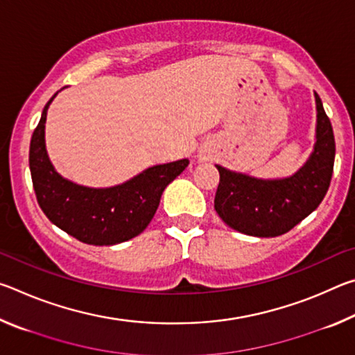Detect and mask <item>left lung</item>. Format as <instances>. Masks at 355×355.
<instances>
[{
	"instance_id": "1",
	"label": "left lung",
	"mask_w": 355,
	"mask_h": 355,
	"mask_svg": "<svg viewBox=\"0 0 355 355\" xmlns=\"http://www.w3.org/2000/svg\"><path fill=\"white\" fill-rule=\"evenodd\" d=\"M315 100L316 142L307 163L294 175L261 180L216 166L220 178L214 209L233 230L258 238L284 235L322 202L332 180L335 137L316 92Z\"/></svg>"
}]
</instances>
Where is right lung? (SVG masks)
<instances>
[{"instance_id": "add662e5", "label": "right lung", "mask_w": 355, "mask_h": 355, "mask_svg": "<svg viewBox=\"0 0 355 355\" xmlns=\"http://www.w3.org/2000/svg\"><path fill=\"white\" fill-rule=\"evenodd\" d=\"M42 111L29 146V169L39 207L53 224L78 241L112 245L146 230L158 209L166 186L186 167L188 159L148 167L139 175L112 188H87L59 175L45 148L48 106Z\"/></svg>"}]
</instances>
